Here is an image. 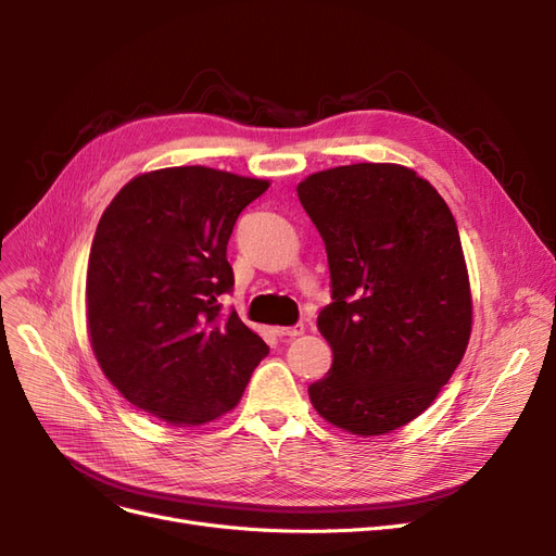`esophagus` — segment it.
I'll list each match as a JSON object with an SVG mask.
<instances>
[{
    "instance_id": "obj_1",
    "label": "esophagus",
    "mask_w": 556,
    "mask_h": 556,
    "mask_svg": "<svg viewBox=\"0 0 556 556\" xmlns=\"http://www.w3.org/2000/svg\"><path fill=\"white\" fill-rule=\"evenodd\" d=\"M304 333V325H295V327H275V336L279 338H295Z\"/></svg>"
}]
</instances>
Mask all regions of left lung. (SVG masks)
<instances>
[{"label": "left lung", "instance_id": "left-lung-1", "mask_svg": "<svg viewBox=\"0 0 556 556\" xmlns=\"http://www.w3.org/2000/svg\"><path fill=\"white\" fill-rule=\"evenodd\" d=\"M302 207L327 245L331 304L317 329L333 352L308 386L315 410L352 434L419 417L471 336V290L455 218L410 168L352 164L308 175Z\"/></svg>", "mask_w": 556, "mask_h": 556}]
</instances>
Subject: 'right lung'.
I'll return each instance as SVG.
<instances>
[{
	"label": "right lung",
	"mask_w": 556,
	"mask_h": 556,
	"mask_svg": "<svg viewBox=\"0 0 556 556\" xmlns=\"http://www.w3.org/2000/svg\"><path fill=\"white\" fill-rule=\"evenodd\" d=\"M266 189L227 170L173 166L130 180L103 212L87 266L90 342L110 383L151 417L218 419L268 356L218 302L233 290V223Z\"/></svg>",
	"instance_id": "obj_1"
}]
</instances>
